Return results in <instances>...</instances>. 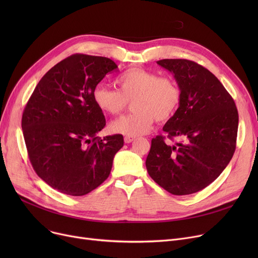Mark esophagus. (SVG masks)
I'll list each match as a JSON object with an SVG mask.
<instances>
[{
  "instance_id": "34e87169",
  "label": "esophagus",
  "mask_w": 258,
  "mask_h": 258,
  "mask_svg": "<svg viewBox=\"0 0 258 258\" xmlns=\"http://www.w3.org/2000/svg\"><path fill=\"white\" fill-rule=\"evenodd\" d=\"M135 140V137L134 136H125L124 137V142L125 143H131V142H133Z\"/></svg>"
}]
</instances>
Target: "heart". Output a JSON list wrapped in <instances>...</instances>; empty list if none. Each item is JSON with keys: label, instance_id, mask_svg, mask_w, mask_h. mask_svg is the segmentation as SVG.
I'll use <instances>...</instances> for the list:
<instances>
[{"label": "heart", "instance_id": "heart-1", "mask_svg": "<svg viewBox=\"0 0 258 258\" xmlns=\"http://www.w3.org/2000/svg\"><path fill=\"white\" fill-rule=\"evenodd\" d=\"M118 91L98 85L93 91V100L103 113L118 115L133 101L134 112L110 124L111 132L126 136H138L150 131L155 119L169 120L177 112L181 90L170 77H160L143 68H131L116 80Z\"/></svg>", "mask_w": 258, "mask_h": 258}]
</instances>
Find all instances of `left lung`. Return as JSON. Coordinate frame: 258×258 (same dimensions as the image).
Here are the masks:
<instances>
[{"instance_id":"obj_1","label":"left lung","mask_w":258,"mask_h":258,"mask_svg":"<svg viewBox=\"0 0 258 258\" xmlns=\"http://www.w3.org/2000/svg\"><path fill=\"white\" fill-rule=\"evenodd\" d=\"M181 90V101L163 131L152 140L146 158L151 178L174 196L198 192L223 172L235 151L238 113L230 94L206 68L187 59H162Z\"/></svg>"}]
</instances>
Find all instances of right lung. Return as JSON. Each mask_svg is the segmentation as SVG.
Segmentation results:
<instances>
[{
  "label": "right lung",
  "mask_w": 258,
  "mask_h": 258,
  "mask_svg": "<svg viewBox=\"0 0 258 258\" xmlns=\"http://www.w3.org/2000/svg\"><path fill=\"white\" fill-rule=\"evenodd\" d=\"M118 66L110 58L74 54L43 76L22 117L24 139L33 169L57 191L80 197L110 175L122 135L97 134L105 126L93 91Z\"/></svg>",
  "instance_id": "obj_1"
}]
</instances>
